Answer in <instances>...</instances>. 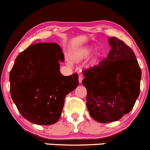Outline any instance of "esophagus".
<instances>
[{
    "mask_svg": "<svg viewBox=\"0 0 150 150\" xmlns=\"http://www.w3.org/2000/svg\"><path fill=\"white\" fill-rule=\"evenodd\" d=\"M82 80H83V76L79 75V83H81Z\"/></svg>",
    "mask_w": 150,
    "mask_h": 150,
    "instance_id": "34e87169",
    "label": "esophagus"
}]
</instances>
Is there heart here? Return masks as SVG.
Masks as SVG:
<instances>
[{
    "label": "heart",
    "instance_id": "heart-1",
    "mask_svg": "<svg viewBox=\"0 0 150 150\" xmlns=\"http://www.w3.org/2000/svg\"><path fill=\"white\" fill-rule=\"evenodd\" d=\"M92 52H93V49L89 47H85L78 49L70 55V60L74 63H79L89 57V55L91 54ZM99 58H100L99 54H93V56L91 57L87 61L88 66L92 67L95 65L98 61Z\"/></svg>",
    "mask_w": 150,
    "mask_h": 150
}]
</instances>
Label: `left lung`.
Segmentation results:
<instances>
[{"label":"left lung","mask_w":150,"mask_h":150,"mask_svg":"<svg viewBox=\"0 0 150 150\" xmlns=\"http://www.w3.org/2000/svg\"><path fill=\"white\" fill-rule=\"evenodd\" d=\"M111 50L98 65L83 71L89 114L101 123L120 120L132 110L140 91L142 71L134 52L122 40L108 39Z\"/></svg>","instance_id":"8db88e82"}]
</instances>
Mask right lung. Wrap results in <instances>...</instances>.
Instances as JSON below:
<instances>
[{
  "mask_svg": "<svg viewBox=\"0 0 150 150\" xmlns=\"http://www.w3.org/2000/svg\"><path fill=\"white\" fill-rule=\"evenodd\" d=\"M64 57L57 43H36L18 54L10 72L13 102L24 118L37 125L57 122L66 96L79 85L77 74L64 76Z\"/></svg>",
  "mask_w": 150,
  "mask_h": 150,
  "instance_id": "right-lung-1",
  "label": "right lung"
}]
</instances>
